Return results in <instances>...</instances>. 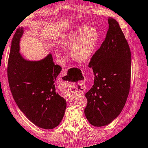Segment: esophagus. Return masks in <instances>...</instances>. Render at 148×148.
Wrapping results in <instances>:
<instances>
[{"mask_svg": "<svg viewBox=\"0 0 148 148\" xmlns=\"http://www.w3.org/2000/svg\"><path fill=\"white\" fill-rule=\"evenodd\" d=\"M62 73H64V74L65 73V74H66V71H64V72H62ZM80 92H81L82 93H84V92H85V90H83V91H81ZM73 99H74V97H72V96H70V97H66V100H67V101H68L69 102L72 101H73Z\"/></svg>", "mask_w": 148, "mask_h": 148, "instance_id": "esophagus-1", "label": "esophagus"}]
</instances>
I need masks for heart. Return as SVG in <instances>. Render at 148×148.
Returning a JSON list of instances; mask_svg holds the SVG:
<instances>
[{
	"label": "heart",
	"mask_w": 148,
	"mask_h": 148,
	"mask_svg": "<svg viewBox=\"0 0 148 148\" xmlns=\"http://www.w3.org/2000/svg\"><path fill=\"white\" fill-rule=\"evenodd\" d=\"M99 41V33L93 27H77L68 32L62 38V46L71 48V56L77 62H86L93 54ZM56 54L61 56L57 50Z\"/></svg>",
	"instance_id": "1"
}]
</instances>
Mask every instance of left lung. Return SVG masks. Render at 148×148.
Segmentation results:
<instances>
[{
  "label": "left lung",
  "instance_id": "8db88e82",
  "mask_svg": "<svg viewBox=\"0 0 148 148\" xmlns=\"http://www.w3.org/2000/svg\"><path fill=\"white\" fill-rule=\"evenodd\" d=\"M109 29L100 48L89 62L94 84L86 93L84 113L95 127L110 124L119 116L128 97L131 54L128 42L116 19L109 17Z\"/></svg>",
  "mask_w": 148,
  "mask_h": 148
}]
</instances>
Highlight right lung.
Masks as SVG:
<instances>
[{"instance_id":"1","label":"right lung","mask_w":148,"mask_h":148,"mask_svg":"<svg viewBox=\"0 0 148 148\" xmlns=\"http://www.w3.org/2000/svg\"><path fill=\"white\" fill-rule=\"evenodd\" d=\"M23 27L12 38L8 64L9 86L15 102L32 123L52 129L63 118L66 101L57 93L55 82L62 68L55 64L51 54L40 61L25 59L19 53ZM62 78L67 79L66 76Z\"/></svg>"}]
</instances>
